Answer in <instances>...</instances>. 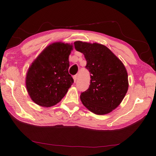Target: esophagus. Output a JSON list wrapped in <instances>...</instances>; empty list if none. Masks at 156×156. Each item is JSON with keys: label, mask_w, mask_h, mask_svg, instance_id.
Here are the masks:
<instances>
[{"label": "esophagus", "mask_w": 156, "mask_h": 156, "mask_svg": "<svg viewBox=\"0 0 156 156\" xmlns=\"http://www.w3.org/2000/svg\"><path fill=\"white\" fill-rule=\"evenodd\" d=\"M73 78H74V82H76V80H77V76H76V75L74 76H73Z\"/></svg>", "instance_id": "esophagus-1"}]
</instances>
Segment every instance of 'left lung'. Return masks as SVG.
Instances as JSON below:
<instances>
[{"label": "left lung", "instance_id": "obj_1", "mask_svg": "<svg viewBox=\"0 0 156 156\" xmlns=\"http://www.w3.org/2000/svg\"><path fill=\"white\" fill-rule=\"evenodd\" d=\"M74 45L84 55L90 74L89 88L80 95L82 104L96 115L108 114L121 104L128 90L127 69L104 45L77 41Z\"/></svg>", "mask_w": 156, "mask_h": 156}]
</instances>
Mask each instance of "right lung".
Listing matches in <instances>:
<instances>
[{
	"label": "right lung",
	"mask_w": 156,
	"mask_h": 156,
	"mask_svg": "<svg viewBox=\"0 0 156 156\" xmlns=\"http://www.w3.org/2000/svg\"><path fill=\"white\" fill-rule=\"evenodd\" d=\"M73 45L55 42L46 47L32 62L25 78L26 88L35 103L44 107L55 105L74 83L69 74V55Z\"/></svg>",
	"instance_id": "add662e5"
}]
</instances>
